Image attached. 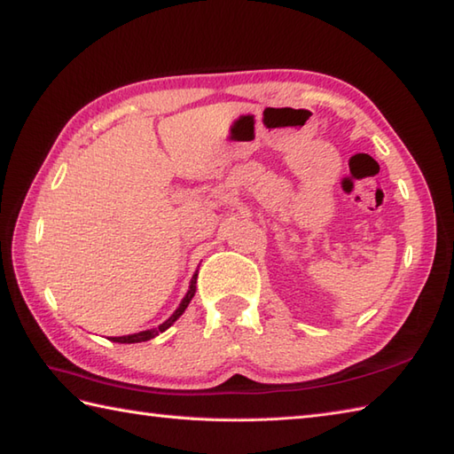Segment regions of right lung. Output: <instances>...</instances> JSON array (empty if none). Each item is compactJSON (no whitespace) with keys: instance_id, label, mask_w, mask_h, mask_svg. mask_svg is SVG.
Returning a JSON list of instances; mask_svg holds the SVG:
<instances>
[{"instance_id":"obj_1","label":"right lung","mask_w":454,"mask_h":454,"mask_svg":"<svg viewBox=\"0 0 454 454\" xmlns=\"http://www.w3.org/2000/svg\"><path fill=\"white\" fill-rule=\"evenodd\" d=\"M195 293H197V273L192 275L191 283H189V291H187L185 296H183V301L179 302L177 310L173 312L166 322L160 324L158 327H152V330H146V332H138V333H130V335H121V337H111V341H114V343H140V341L153 340V337L160 335L161 332H166L168 327L173 325V322H176L177 317H179L183 312H185V308H187L189 302L192 301V296H195Z\"/></svg>"}]
</instances>
